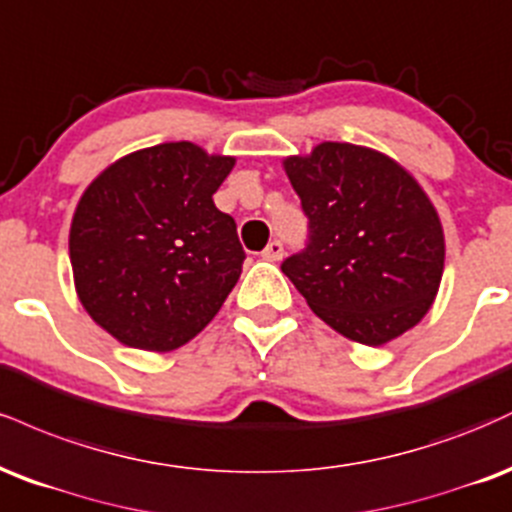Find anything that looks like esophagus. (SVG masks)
<instances>
[{
    "label": "esophagus",
    "mask_w": 512,
    "mask_h": 512,
    "mask_svg": "<svg viewBox=\"0 0 512 512\" xmlns=\"http://www.w3.org/2000/svg\"><path fill=\"white\" fill-rule=\"evenodd\" d=\"M282 254H285V246H282V242H278V239H273V242H270L266 249H263V258H266V261H280L282 258Z\"/></svg>",
    "instance_id": "34e87169"
}]
</instances>
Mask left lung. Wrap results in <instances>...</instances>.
Instances as JSON below:
<instances>
[{
	"mask_svg": "<svg viewBox=\"0 0 512 512\" xmlns=\"http://www.w3.org/2000/svg\"><path fill=\"white\" fill-rule=\"evenodd\" d=\"M282 165L309 218V242L280 268L311 311L369 347L417 326L446 258L441 220L417 179L354 143H318Z\"/></svg>",
	"mask_w": 512,
	"mask_h": 512,
	"instance_id": "obj_1",
	"label": "left lung"
}]
</instances>
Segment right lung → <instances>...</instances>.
Masks as SVG:
<instances>
[{"instance_id": "obj_1", "label": "right lung", "mask_w": 512, "mask_h": 512, "mask_svg": "<svg viewBox=\"0 0 512 512\" xmlns=\"http://www.w3.org/2000/svg\"><path fill=\"white\" fill-rule=\"evenodd\" d=\"M232 167L196 143H160L112 162L83 191L69 232L76 292L122 345L177 350L237 285V222L213 203Z\"/></svg>"}]
</instances>
